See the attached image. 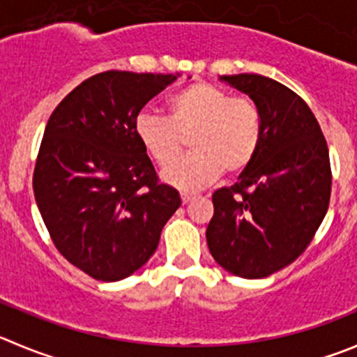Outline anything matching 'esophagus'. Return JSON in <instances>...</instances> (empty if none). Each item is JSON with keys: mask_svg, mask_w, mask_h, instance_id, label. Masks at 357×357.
Here are the masks:
<instances>
[{"mask_svg": "<svg viewBox=\"0 0 357 357\" xmlns=\"http://www.w3.org/2000/svg\"><path fill=\"white\" fill-rule=\"evenodd\" d=\"M181 198H182V203H184V205H188V203H191L196 196L191 195V192H182Z\"/></svg>", "mask_w": 357, "mask_h": 357, "instance_id": "obj_1", "label": "esophagus"}]
</instances>
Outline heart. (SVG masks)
<instances>
[{
    "label": "heart",
    "instance_id": "obj_1",
    "mask_svg": "<svg viewBox=\"0 0 357 357\" xmlns=\"http://www.w3.org/2000/svg\"><path fill=\"white\" fill-rule=\"evenodd\" d=\"M169 117L144 110L135 121V135L158 165L180 153L193 137L195 154L162 169V181L181 191H199L224 169L238 173L256 158L263 138V117L249 98H233L210 82H196L169 98Z\"/></svg>",
    "mask_w": 357,
    "mask_h": 357
}]
</instances>
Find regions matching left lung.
<instances>
[{
    "label": "left lung",
    "mask_w": 357,
    "mask_h": 357,
    "mask_svg": "<svg viewBox=\"0 0 357 357\" xmlns=\"http://www.w3.org/2000/svg\"><path fill=\"white\" fill-rule=\"evenodd\" d=\"M263 117L259 151L231 188L213 192L206 243L213 259L242 278H264L303 254L328 212L331 168L308 105L261 75H222Z\"/></svg>",
    "instance_id": "left-lung-1"
}]
</instances>
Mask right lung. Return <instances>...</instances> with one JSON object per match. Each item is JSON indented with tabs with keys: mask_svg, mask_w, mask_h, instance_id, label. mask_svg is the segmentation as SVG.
Listing matches in <instances>:
<instances>
[{
	"mask_svg": "<svg viewBox=\"0 0 357 357\" xmlns=\"http://www.w3.org/2000/svg\"><path fill=\"white\" fill-rule=\"evenodd\" d=\"M178 77L98 73L47 122L33 176L36 205L57 250L101 282L140 270L182 203L176 189L158 184L135 135L142 108Z\"/></svg>",
	"mask_w": 357,
	"mask_h": 357,
	"instance_id": "obj_1",
	"label": "right lung"
}]
</instances>
